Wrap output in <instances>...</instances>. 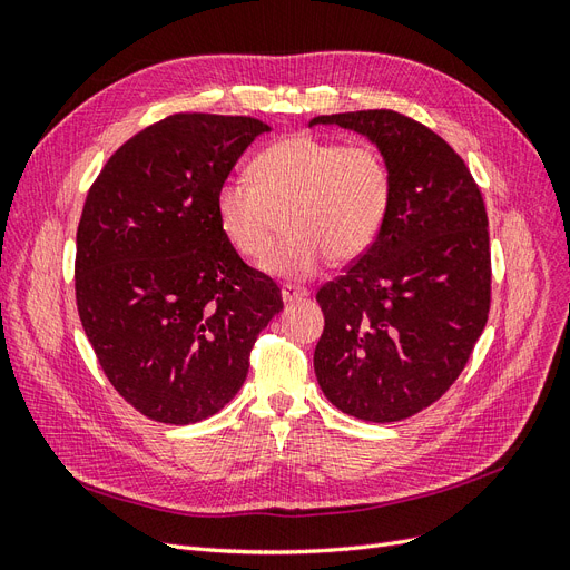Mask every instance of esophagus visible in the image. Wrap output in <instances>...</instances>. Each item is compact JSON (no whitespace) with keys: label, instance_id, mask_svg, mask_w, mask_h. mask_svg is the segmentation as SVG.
Here are the masks:
<instances>
[{"label":"esophagus","instance_id":"34e87169","mask_svg":"<svg viewBox=\"0 0 570 570\" xmlns=\"http://www.w3.org/2000/svg\"><path fill=\"white\" fill-rule=\"evenodd\" d=\"M306 297H308L306 287H299V285H285L283 287V302L285 304H295V302H302Z\"/></svg>","mask_w":570,"mask_h":570}]
</instances>
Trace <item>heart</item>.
<instances>
[{
  "mask_svg": "<svg viewBox=\"0 0 570 570\" xmlns=\"http://www.w3.org/2000/svg\"><path fill=\"white\" fill-rule=\"evenodd\" d=\"M392 168L381 149L295 132L264 147L252 176L233 174L216 189V218L235 252L264 258L285 218V239L264 268L312 278L333 256L354 262L381 237L392 206Z\"/></svg>",
  "mask_w": 570,
  "mask_h": 570,
  "instance_id": "b5f03b06",
  "label": "heart"
}]
</instances>
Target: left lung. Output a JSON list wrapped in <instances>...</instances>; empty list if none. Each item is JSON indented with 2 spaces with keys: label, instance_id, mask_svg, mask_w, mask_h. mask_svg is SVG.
<instances>
[{
  "label": "left lung",
  "instance_id": "1",
  "mask_svg": "<svg viewBox=\"0 0 570 570\" xmlns=\"http://www.w3.org/2000/svg\"><path fill=\"white\" fill-rule=\"evenodd\" d=\"M316 124L366 135L394 183L381 237L316 295L325 316L318 385L354 419L404 421L454 385L488 323L485 202L459 154L404 114L350 111Z\"/></svg>",
  "mask_w": 570,
  "mask_h": 570
}]
</instances>
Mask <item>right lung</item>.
I'll return each mask as SVG.
<instances>
[{
	"instance_id": "obj_1",
	"label": "right lung",
	"mask_w": 570,
	"mask_h": 570,
	"mask_svg": "<svg viewBox=\"0 0 570 570\" xmlns=\"http://www.w3.org/2000/svg\"><path fill=\"white\" fill-rule=\"evenodd\" d=\"M271 128L174 114L120 145L76 235V304L101 371L142 416L187 425L243 387L281 287L247 266L216 218V189Z\"/></svg>"
}]
</instances>
